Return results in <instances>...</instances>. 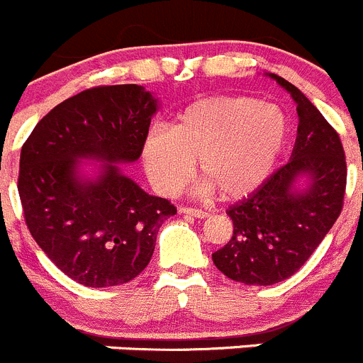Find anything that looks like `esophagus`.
I'll return each instance as SVG.
<instances>
[{
    "label": "esophagus",
    "mask_w": 363,
    "mask_h": 363,
    "mask_svg": "<svg viewBox=\"0 0 363 363\" xmlns=\"http://www.w3.org/2000/svg\"><path fill=\"white\" fill-rule=\"evenodd\" d=\"M179 213H182V215H189V216H195V218H208L209 213L202 211V209H197V208H179Z\"/></svg>",
    "instance_id": "1"
}]
</instances>
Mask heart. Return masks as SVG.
<instances>
[{"instance_id": "b5f03b06", "label": "heart", "mask_w": 363, "mask_h": 363, "mask_svg": "<svg viewBox=\"0 0 363 363\" xmlns=\"http://www.w3.org/2000/svg\"><path fill=\"white\" fill-rule=\"evenodd\" d=\"M290 135L283 107L250 96L195 100L170 127H154L141 145L145 174L161 195H175L199 159L202 193L236 201L259 188L276 168Z\"/></svg>"}]
</instances>
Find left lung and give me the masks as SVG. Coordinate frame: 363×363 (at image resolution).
Masks as SVG:
<instances>
[{
  "label": "left lung",
  "mask_w": 363,
  "mask_h": 363,
  "mask_svg": "<svg viewBox=\"0 0 363 363\" xmlns=\"http://www.w3.org/2000/svg\"><path fill=\"white\" fill-rule=\"evenodd\" d=\"M269 77L297 105L296 145L286 164L228 209L233 236L213 252L229 279L258 286L289 279L308 262L340 215L347 177L335 128L294 84Z\"/></svg>",
  "instance_id": "obj_1"
}]
</instances>
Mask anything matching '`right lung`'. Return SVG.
I'll use <instances>...</instances> for the list:
<instances>
[{"instance_id":"obj_1","label":"right lung","mask_w":363,"mask_h":363,"mask_svg":"<svg viewBox=\"0 0 363 363\" xmlns=\"http://www.w3.org/2000/svg\"><path fill=\"white\" fill-rule=\"evenodd\" d=\"M157 109L143 86L93 87L53 107L23 145L18 189L26 225L44 254L84 286L140 276L159 228L177 213L121 166L140 159Z\"/></svg>"}]
</instances>
